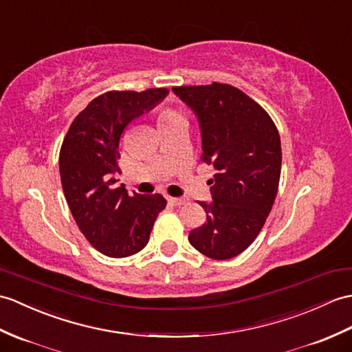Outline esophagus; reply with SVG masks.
Segmentation results:
<instances>
[{"label":"esophagus","instance_id":"34e87169","mask_svg":"<svg viewBox=\"0 0 352 352\" xmlns=\"http://www.w3.org/2000/svg\"><path fill=\"white\" fill-rule=\"evenodd\" d=\"M169 202L174 204V206H177V207H179V206H184L187 199L186 198H169Z\"/></svg>","mask_w":352,"mask_h":352}]
</instances>
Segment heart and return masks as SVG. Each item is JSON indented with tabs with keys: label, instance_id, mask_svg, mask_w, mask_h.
Listing matches in <instances>:
<instances>
[{
	"label": "heart",
	"instance_id": "1",
	"mask_svg": "<svg viewBox=\"0 0 352 352\" xmlns=\"http://www.w3.org/2000/svg\"><path fill=\"white\" fill-rule=\"evenodd\" d=\"M178 117H182V116H179V113L173 108H165V109H162V112H160L162 122H166V121H170L174 118H178Z\"/></svg>",
	"mask_w": 352,
	"mask_h": 352
}]
</instances>
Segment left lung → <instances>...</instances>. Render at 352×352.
Returning a JSON list of instances; mask_svg holds the SVG:
<instances>
[{
	"mask_svg": "<svg viewBox=\"0 0 352 352\" xmlns=\"http://www.w3.org/2000/svg\"><path fill=\"white\" fill-rule=\"evenodd\" d=\"M199 120L201 160L217 170L210 179L213 202H199L207 222L189 241L211 259H231L263 230L279 189L282 148L267 111L230 84L174 87Z\"/></svg>",
	"mask_w": 352,
	"mask_h": 352,
	"instance_id": "8db88e82",
	"label": "left lung"
}]
</instances>
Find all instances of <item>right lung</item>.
I'll return each mask as SVG.
<instances>
[{"label":"right lung","instance_id":"1","mask_svg":"<svg viewBox=\"0 0 352 352\" xmlns=\"http://www.w3.org/2000/svg\"><path fill=\"white\" fill-rule=\"evenodd\" d=\"M166 94V88L103 93L78 113L64 136L60 175L65 201L89 244L109 258L142 250L166 207L159 193L129 195L124 184L116 186L121 136Z\"/></svg>","mask_w":352,"mask_h":352}]
</instances>
